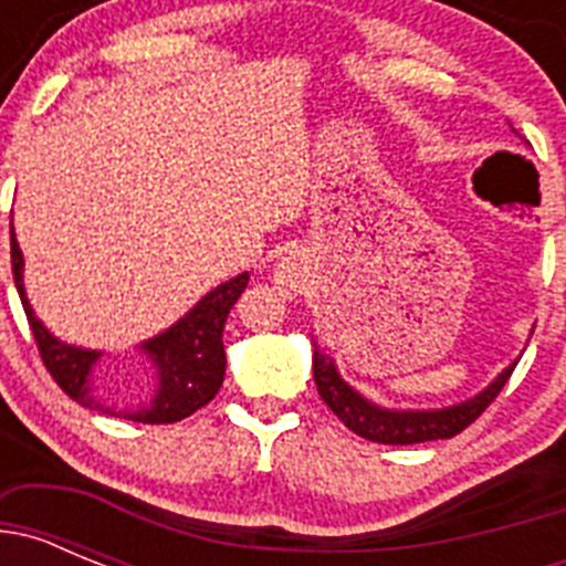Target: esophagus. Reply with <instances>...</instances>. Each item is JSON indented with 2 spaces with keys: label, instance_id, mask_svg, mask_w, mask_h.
Returning a JSON list of instances; mask_svg holds the SVG:
<instances>
[{
  "label": "esophagus",
  "instance_id": "esophagus-1",
  "mask_svg": "<svg viewBox=\"0 0 566 566\" xmlns=\"http://www.w3.org/2000/svg\"><path fill=\"white\" fill-rule=\"evenodd\" d=\"M274 283H277L280 292L297 294L300 286L306 283V263H303L297 254H286V258H280L277 269H274Z\"/></svg>",
  "mask_w": 566,
  "mask_h": 566
}]
</instances>
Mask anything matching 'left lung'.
Here are the masks:
<instances>
[{"mask_svg": "<svg viewBox=\"0 0 566 566\" xmlns=\"http://www.w3.org/2000/svg\"><path fill=\"white\" fill-rule=\"evenodd\" d=\"M513 368H516V363L504 368L496 382L488 385L479 397L453 405V408H442V411H385V408H377L374 402L359 397L352 385H345L326 354L314 352V382H317L323 402L337 413L339 422L348 431L379 444H417L457 437L488 411V405L499 397Z\"/></svg>", "mask_w": 566, "mask_h": 566, "instance_id": "1", "label": "left lung"}]
</instances>
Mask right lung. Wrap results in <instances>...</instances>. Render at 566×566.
I'll return each instance as SVG.
<instances>
[{"label":"right lung","mask_w":566,"mask_h":566,"mask_svg":"<svg viewBox=\"0 0 566 566\" xmlns=\"http://www.w3.org/2000/svg\"><path fill=\"white\" fill-rule=\"evenodd\" d=\"M10 266H13V283L22 297L24 314H28L30 332L36 339L39 357H42L44 368L50 377L56 379V385L67 394L70 399H76L84 408H102L109 411L90 394V371L96 365L98 352H87V348H76V345L59 343L48 328L42 326L30 308L28 297H24L22 286V249H19L17 238H13V227H10ZM249 283V274H238L229 283L209 292L207 297L198 303L189 314H184L169 332L158 334L155 339L142 345V352L158 368V394H155L153 405L138 413H127L135 422L149 424H167L181 422L189 413L212 402L214 394L221 391L223 374H227V352H223V323L229 317V308L234 306V300L243 294Z\"/></svg>","instance_id":"add662e5"}]
</instances>
